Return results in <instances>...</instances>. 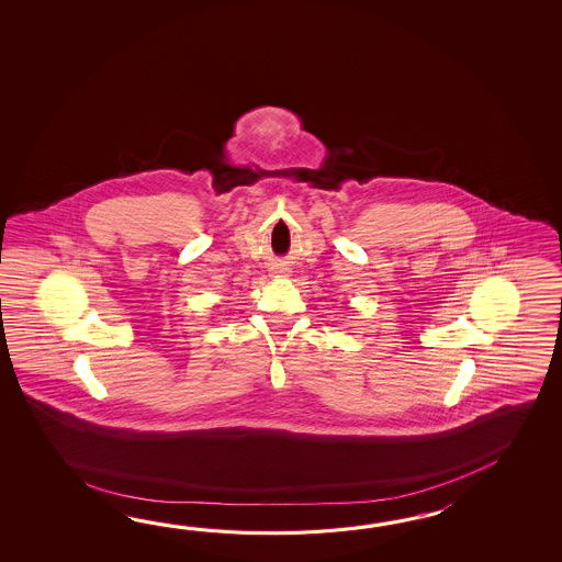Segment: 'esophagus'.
<instances>
[{
    "mask_svg": "<svg viewBox=\"0 0 562 562\" xmlns=\"http://www.w3.org/2000/svg\"><path fill=\"white\" fill-rule=\"evenodd\" d=\"M273 273H276L277 277H285L286 276V269L285 267H273Z\"/></svg>",
    "mask_w": 562,
    "mask_h": 562,
    "instance_id": "obj_1",
    "label": "esophagus"
}]
</instances>
